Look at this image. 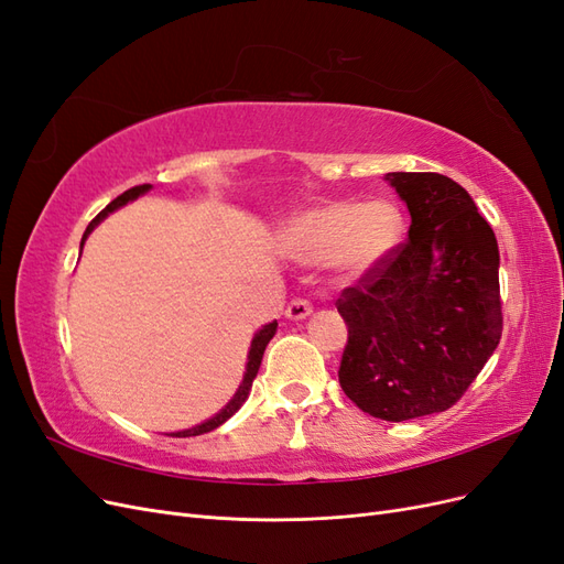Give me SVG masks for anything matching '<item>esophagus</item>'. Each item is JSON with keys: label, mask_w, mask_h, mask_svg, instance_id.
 <instances>
[{"label": "esophagus", "mask_w": 564, "mask_h": 564, "mask_svg": "<svg viewBox=\"0 0 564 564\" xmlns=\"http://www.w3.org/2000/svg\"><path fill=\"white\" fill-rule=\"evenodd\" d=\"M311 313H313V305H311V301H305V299H294L292 303L286 305V311H284V315L289 319H294V322L305 319Z\"/></svg>", "instance_id": "obj_1"}]
</instances>
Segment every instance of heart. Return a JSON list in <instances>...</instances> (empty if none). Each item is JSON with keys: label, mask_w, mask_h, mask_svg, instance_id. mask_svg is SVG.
<instances>
[{"label": "heart", "mask_w": 564, "mask_h": 564, "mask_svg": "<svg viewBox=\"0 0 564 564\" xmlns=\"http://www.w3.org/2000/svg\"><path fill=\"white\" fill-rule=\"evenodd\" d=\"M402 216L386 199L324 202L282 230V247L294 259L327 261L344 278H362L398 245Z\"/></svg>", "instance_id": "1"}]
</instances>
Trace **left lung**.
<instances>
[{
	"label": "left lung",
	"mask_w": 564,
	"mask_h": 564,
	"mask_svg": "<svg viewBox=\"0 0 564 564\" xmlns=\"http://www.w3.org/2000/svg\"><path fill=\"white\" fill-rule=\"evenodd\" d=\"M409 237L344 289L338 383L362 412L409 421L445 412L482 371L503 329L499 245L473 197L431 172H392Z\"/></svg>",
	"instance_id": "left-lung-1"
}]
</instances>
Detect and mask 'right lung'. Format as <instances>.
<instances>
[{"instance_id":"right-lung-1","label":"right lung","mask_w":564,"mask_h":564,"mask_svg":"<svg viewBox=\"0 0 564 564\" xmlns=\"http://www.w3.org/2000/svg\"><path fill=\"white\" fill-rule=\"evenodd\" d=\"M152 185H135V187H129L127 193H122L119 195L117 199H112L108 207L100 212L91 224H89V228H87V232H84V237H82V247H84V240H87L89 237V232L100 224V220H104L108 214H112L115 209H119V207H124L127 202H131V199H135V197H141V195H145L148 191H150ZM275 332H278V319H272L270 324H265L263 329H259L253 334V340H251V348H249V355H247V371H245V379H242V383H240V388H237V392L232 395V400L220 409V412L216 414V416H212V419H207L204 423H199V425H195V429H187V431H178V433H172V435H176V437H193V435H202V433H209V431H214V429H218L220 423H226L237 409H240L245 402H247V398H249V390H251V383H253V379H256V373H259V367H261V360H263V352H265V346L270 344V338L275 336Z\"/></svg>"}]
</instances>
